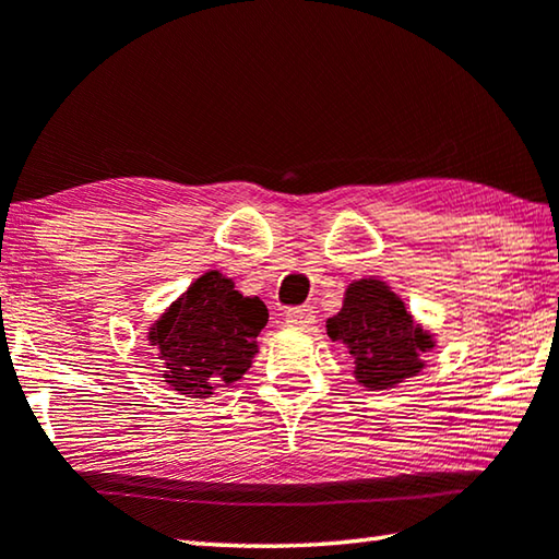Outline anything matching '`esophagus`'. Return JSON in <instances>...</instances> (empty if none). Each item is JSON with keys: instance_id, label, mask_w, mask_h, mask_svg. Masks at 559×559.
I'll return each mask as SVG.
<instances>
[{"instance_id": "34e87169", "label": "esophagus", "mask_w": 559, "mask_h": 559, "mask_svg": "<svg viewBox=\"0 0 559 559\" xmlns=\"http://www.w3.org/2000/svg\"><path fill=\"white\" fill-rule=\"evenodd\" d=\"M286 322L290 324V328H310V324L314 322V310L312 308H290L286 310Z\"/></svg>"}]
</instances>
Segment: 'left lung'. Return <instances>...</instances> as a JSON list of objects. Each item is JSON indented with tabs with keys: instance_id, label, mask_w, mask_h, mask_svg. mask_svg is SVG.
Masks as SVG:
<instances>
[{
	"instance_id": "8db88e82",
	"label": "left lung",
	"mask_w": 559,
	"mask_h": 559,
	"mask_svg": "<svg viewBox=\"0 0 559 559\" xmlns=\"http://www.w3.org/2000/svg\"><path fill=\"white\" fill-rule=\"evenodd\" d=\"M330 340L347 344L354 377L371 391H383L418 373L423 354L435 347L403 300L377 278L354 281L344 306L328 320Z\"/></svg>"
}]
</instances>
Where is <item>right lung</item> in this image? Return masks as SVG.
Returning <instances> with one entry per match:
<instances>
[{
    "mask_svg": "<svg viewBox=\"0 0 559 559\" xmlns=\"http://www.w3.org/2000/svg\"><path fill=\"white\" fill-rule=\"evenodd\" d=\"M269 310L259 298L235 290L231 278L207 271L154 322L156 344L170 389L188 399H210L215 389L245 377Z\"/></svg>",
    "mask_w": 559,
    "mask_h": 559,
    "instance_id": "1",
    "label": "right lung"
}]
</instances>
